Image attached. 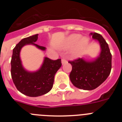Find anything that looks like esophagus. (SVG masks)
<instances>
[{
    "label": "esophagus",
    "instance_id": "1",
    "mask_svg": "<svg viewBox=\"0 0 122 122\" xmlns=\"http://www.w3.org/2000/svg\"><path fill=\"white\" fill-rule=\"evenodd\" d=\"M67 63V61H66V59H62V65H64L65 64V63Z\"/></svg>",
    "mask_w": 122,
    "mask_h": 122
}]
</instances>
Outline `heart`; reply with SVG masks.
<instances>
[{"label": "heart", "instance_id": "obj_1", "mask_svg": "<svg viewBox=\"0 0 122 122\" xmlns=\"http://www.w3.org/2000/svg\"><path fill=\"white\" fill-rule=\"evenodd\" d=\"M89 43V40L87 38H82V36L81 34L74 33L68 36L65 39L63 48L64 49H70L77 44L72 52L73 57H77L82 53Z\"/></svg>", "mask_w": 122, "mask_h": 122}]
</instances>
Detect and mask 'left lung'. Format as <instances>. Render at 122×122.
<instances>
[{"label":"left lung","mask_w":122,"mask_h":122,"mask_svg":"<svg viewBox=\"0 0 122 122\" xmlns=\"http://www.w3.org/2000/svg\"><path fill=\"white\" fill-rule=\"evenodd\" d=\"M90 35L100 43V56L93 61L79 58L68 62L72 66L70 74L71 82L75 87L86 90H93L100 86L107 78L112 68V55L105 40L95 32Z\"/></svg>","instance_id":"obj_1"}]
</instances>
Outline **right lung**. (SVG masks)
<instances>
[{
	"mask_svg": "<svg viewBox=\"0 0 122 122\" xmlns=\"http://www.w3.org/2000/svg\"><path fill=\"white\" fill-rule=\"evenodd\" d=\"M38 34L23 38L13 50L11 60V74L16 89L22 94L36 97L49 92L52 88L56 72L62 66L61 59L53 60L45 57L40 68L35 72H29L22 66L20 59L21 48L26 45H33L42 51L46 48L36 45Z\"/></svg>",
	"mask_w": 122,
	"mask_h": 122,
	"instance_id": "right-lung-1",
	"label": "right lung"
}]
</instances>
